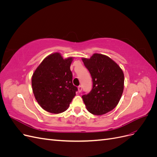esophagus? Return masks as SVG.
I'll list each match as a JSON object with an SVG mask.
<instances>
[{"instance_id":"esophagus-1","label":"esophagus","mask_w":157,"mask_h":157,"mask_svg":"<svg viewBox=\"0 0 157 157\" xmlns=\"http://www.w3.org/2000/svg\"><path fill=\"white\" fill-rule=\"evenodd\" d=\"M82 86H78V92H80L82 91Z\"/></svg>"}]
</instances>
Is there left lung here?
I'll return each mask as SVG.
<instances>
[{"mask_svg": "<svg viewBox=\"0 0 157 157\" xmlns=\"http://www.w3.org/2000/svg\"><path fill=\"white\" fill-rule=\"evenodd\" d=\"M82 60L92 78L91 91L82 96L88 111L96 115L111 111L119 102L124 90L122 69L110 58L102 54H94L90 59Z\"/></svg>", "mask_w": 157, "mask_h": 157, "instance_id": "left-lung-1", "label": "left lung"}]
</instances>
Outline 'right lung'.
Masks as SVG:
<instances>
[{
    "mask_svg": "<svg viewBox=\"0 0 157 157\" xmlns=\"http://www.w3.org/2000/svg\"><path fill=\"white\" fill-rule=\"evenodd\" d=\"M73 58L63 59L59 53L42 61L32 77V88L40 106L51 113H63L68 109L78 88L73 84L70 66Z\"/></svg>",
    "mask_w": 157,
    "mask_h": 157,
    "instance_id": "right-lung-1",
    "label": "right lung"
}]
</instances>
